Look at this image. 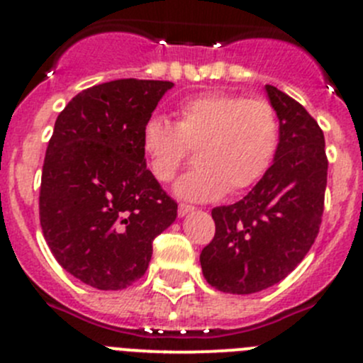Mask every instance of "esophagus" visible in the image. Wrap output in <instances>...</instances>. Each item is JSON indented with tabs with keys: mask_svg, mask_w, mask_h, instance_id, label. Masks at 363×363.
I'll use <instances>...</instances> for the list:
<instances>
[{
	"mask_svg": "<svg viewBox=\"0 0 363 363\" xmlns=\"http://www.w3.org/2000/svg\"><path fill=\"white\" fill-rule=\"evenodd\" d=\"M193 208H195V207H191V205H188V203H179L177 214L182 218V216H186V214H188V212H191Z\"/></svg>",
	"mask_w": 363,
	"mask_h": 363,
	"instance_id": "obj_1",
	"label": "esophagus"
}]
</instances>
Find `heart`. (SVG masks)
Returning <instances> with one entry per match:
<instances>
[{
  "mask_svg": "<svg viewBox=\"0 0 363 363\" xmlns=\"http://www.w3.org/2000/svg\"><path fill=\"white\" fill-rule=\"evenodd\" d=\"M175 113V124L163 116L149 117L140 147L160 182H170L196 149L199 167L175 184L182 199L237 195L255 186L276 158L279 119L263 98L212 91L182 100Z\"/></svg>",
  "mask_w": 363,
  "mask_h": 363,
  "instance_id": "b5f03b06",
  "label": "heart"
}]
</instances>
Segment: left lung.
<instances>
[{
	"instance_id": "8db88e82",
	"label": "left lung",
	"mask_w": 363,
	"mask_h": 363,
	"mask_svg": "<svg viewBox=\"0 0 363 363\" xmlns=\"http://www.w3.org/2000/svg\"><path fill=\"white\" fill-rule=\"evenodd\" d=\"M265 89L279 117L276 158L242 200L212 208L214 239L200 255L207 283L225 294L250 295L283 281L314 244L323 216V131L298 101Z\"/></svg>"
}]
</instances>
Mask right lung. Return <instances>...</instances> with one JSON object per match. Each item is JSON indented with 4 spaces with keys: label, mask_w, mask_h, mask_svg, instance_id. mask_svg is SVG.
I'll use <instances>...</instances> for the list:
<instances>
[{
    "label": "right lung",
    "mask_w": 363,
    "mask_h": 363,
    "mask_svg": "<svg viewBox=\"0 0 363 363\" xmlns=\"http://www.w3.org/2000/svg\"><path fill=\"white\" fill-rule=\"evenodd\" d=\"M168 80L119 79L87 87L57 116L40 184V225L54 258L98 290L140 279L152 240L177 218L140 147Z\"/></svg>",
    "instance_id": "obj_1"
}]
</instances>
